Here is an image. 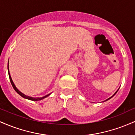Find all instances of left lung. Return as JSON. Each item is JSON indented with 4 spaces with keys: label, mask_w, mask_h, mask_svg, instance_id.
Returning <instances> with one entry per match:
<instances>
[{
    "label": "left lung",
    "mask_w": 135,
    "mask_h": 135,
    "mask_svg": "<svg viewBox=\"0 0 135 135\" xmlns=\"http://www.w3.org/2000/svg\"><path fill=\"white\" fill-rule=\"evenodd\" d=\"M119 89H118V90H117V91L115 92V94H113L112 96H111V97H110V98H108V99H107V100H105V101H106L108 100V99H110V98H112V97H113V96H114V95H115V94L117 93V91H118V90H119Z\"/></svg>",
    "instance_id": "8db88e82"
}]
</instances>
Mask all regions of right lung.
Wrapping results in <instances>:
<instances>
[{"mask_svg":"<svg viewBox=\"0 0 135 135\" xmlns=\"http://www.w3.org/2000/svg\"><path fill=\"white\" fill-rule=\"evenodd\" d=\"M7 69H8V74H9V77L10 81H11V85H12V86H13V89H15V91L17 92V93L19 95H20V96H22V97H23V98H25V99H29V100H32V101H39V100H41V99H43L44 98H46V97H48V96H50V94H49L46 95V96H45L41 97V98H33V97L26 96V95H25V94H23L22 92H21L16 87V86H15V85L14 84V83H13V80H12L11 77V75H10V73H9V62H8V64H7Z\"/></svg>","mask_w":135,"mask_h":135,"instance_id":"1","label":"right lung"}]
</instances>
